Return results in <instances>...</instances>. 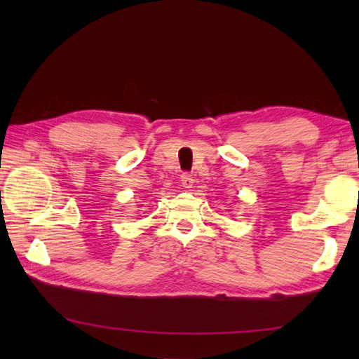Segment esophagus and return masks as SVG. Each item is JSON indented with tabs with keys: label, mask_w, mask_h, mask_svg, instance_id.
I'll return each instance as SVG.
<instances>
[{
	"label": "esophagus",
	"mask_w": 359,
	"mask_h": 359,
	"mask_svg": "<svg viewBox=\"0 0 359 359\" xmlns=\"http://www.w3.org/2000/svg\"><path fill=\"white\" fill-rule=\"evenodd\" d=\"M180 184H182V187L187 188V189L193 188V185H194V179L191 177V174H187V172L182 174V175H180Z\"/></svg>",
	"instance_id": "obj_1"
}]
</instances>
